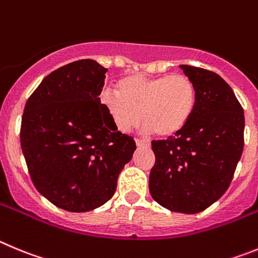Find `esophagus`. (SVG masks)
<instances>
[{
    "label": "esophagus",
    "instance_id": "1",
    "mask_svg": "<svg viewBox=\"0 0 258 258\" xmlns=\"http://www.w3.org/2000/svg\"><path fill=\"white\" fill-rule=\"evenodd\" d=\"M135 143H136V145H138L139 148H140V146L149 148L150 146V141H148V140H140V139H136V140H135Z\"/></svg>",
    "mask_w": 258,
    "mask_h": 258
}]
</instances>
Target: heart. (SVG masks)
Masks as SVG:
<instances>
[{
	"label": "heart",
	"instance_id": "b5f03b06",
	"mask_svg": "<svg viewBox=\"0 0 258 258\" xmlns=\"http://www.w3.org/2000/svg\"><path fill=\"white\" fill-rule=\"evenodd\" d=\"M117 89L118 94L104 91L100 103L120 132L138 126L143 114L146 132L169 138L189 123L196 109V86L185 74L161 77L134 74L122 78Z\"/></svg>",
	"mask_w": 258,
	"mask_h": 258
}]
</instances>
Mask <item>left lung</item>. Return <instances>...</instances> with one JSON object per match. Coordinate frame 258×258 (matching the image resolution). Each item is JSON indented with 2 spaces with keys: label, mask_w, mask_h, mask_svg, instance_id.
Segmentation results:
<instances>
[{
  "label": "left lung",
  "mask_w": 258,
  "mask_h": 258,
  "mask_svg": "<svg viewBox=\"0 0 258 258\" xmlns=\"http://www.w3.org/2000/svg\"><path fill=\"white\" fill-rule=\"evenodd\" d=\"M180 68L196 86V109L178 134L152 143L149 190L162 207L191 215L210 207L230 185L244 146V113L219 74Z\"/></svg>",
  "instance_id": "8db88e82"
}]
</instances>
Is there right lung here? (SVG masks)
<instances>
[{
    "instance_id": "right-lung-1",
    "label": "right lung",
    "mask_w": 258,
    "mask_h": 258,
    "mask_svg": "<svg viewBox=\"0 0 258 258\" xmlns=\"http://www.w3.org/2000/svg\"><path fill=\"white\" fill-rule=\"evenodd\" d=\"M108 69L83 59L56 69L25 104L20 144L34 186L69 212L105 204L136 144L100 103Z\"/></svg>"
}]
</instances>
